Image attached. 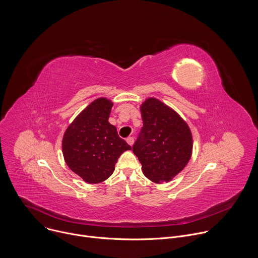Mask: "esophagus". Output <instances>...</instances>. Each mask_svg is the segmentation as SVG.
Returning a JSON list of instances; mask_svg holds the SVG:
<instances>
[{
    "label": "esophagus",
    "instance_id": "34e87169",
    "mask_svg": "<svg viewBox=\"0 0 258 258\" xmlns=\"http://www.w3.org/2000/svg\"><path fill=\"white\" fill-rule=\"evenodd\" d=\"M126 142L132 146V145L134 144V138H133V137H128V138H126Z\"/></svg>",
    "mask_w": 258,
    "mask_h": 258
}]
</instances>
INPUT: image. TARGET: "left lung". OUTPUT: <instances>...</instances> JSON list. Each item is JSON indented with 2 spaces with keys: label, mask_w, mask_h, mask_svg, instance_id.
<instances>
[{
  "label": "left lung",
  "mask_w": 258,
  "mask_h": 258,
  "mask_svg": "<svg viewBox=\"0 0 258 258\" xmlns=\"http://www.w3.org/2000/svg\"><path fill=\"white\" fill-rule=\"evenodd\" d=\"M143 126L133 146L145 176L168 181L187 165L192 154L188 124L171 108L150 98L141 106Z\"/></svg>",
  "instance_id": "8db88e82"
}]
</instances>
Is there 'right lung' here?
I'll list each match as a JSON object with an SVG mask.
<instances>
[{
	"mask_svg": "<svg viewBox=\"0 0 258 258\" xmlns=\"http://www.w3.org/2000/svg\"><path fill=\"white\" fill-rule=\"evenodd\" d=\"M112 106L105 98L95 100L72 121L63 137L66 164L90 183L107 179L122 152L132 149L116 127L108 122Z\"/></svg>",
	"mask_w": 258,
	"mask_h": 258,
	"instance_id": "1",
	"label": "right lung"
}]
</instances>
